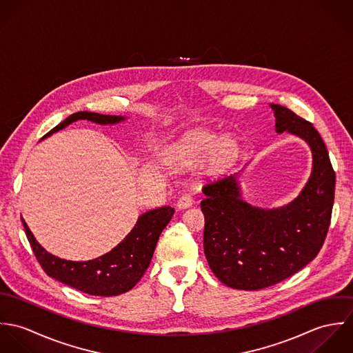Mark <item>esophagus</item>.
Masks as SVG:
<instances>
[{"label":"esophagus","instance_id":"34e87169","mask_svg":"<svg viewBox=\"0 0 353 353\" xmlns=\"http://www.w3.org/2000/svg\"><path fill=\"white\" fill-rule=\"evenodd\" d=\"M193 197L190 196V194H183L178 202H176V206L179 208V209H186V208H189V206H192L193 205Z\"/></svg>","mask_w":353,"mask_h":353}]
</instances>
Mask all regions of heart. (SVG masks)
<instances>
[{"label": "heart", "mask_w": 353, "mask_h": 353, "mask_svg": "<svg viewBox=\"0 0 353 353\" xmlns=\"http://www.w3.org/2000/svg\"><path fill=\"white\" fill-rule=\"evenodd\" d=\"M213 133L193 134L168 152L167 161L175 167H188L205 159L218 144L221 145L214 152L212 159V170L220 172L230 167L238 156V145L234 140H224Z\"/></svg>", "instance_id": "1"}]
</instances>
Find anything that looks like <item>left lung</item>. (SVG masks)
Masks as SVG:
<instances>
[{
  "label": "left lung",
  "instance_id": "left-lung-1",
  "mask_svg": "<svg viewBox=\"0 0 353 353\" xmlns=\"http://www.w3.org/2000/svg\"><path fill=\"white\" fill-rule=\"evenodd\" d=\"M270 105L276 130L311 147L312 172L295 201L270 210L242 201L235 175L202 186L205 256L214 276L235 290H262L299 272L321 250L332 219L336 174L322 137L290 108Z\"/></svg>",
  "mask_w": 353,
  "mask_h": 353
}]
</instances>
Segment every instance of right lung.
I'll return each instance as SVG.
<instances>
[{
	"mask_svg": "<svg viewBox=\"0 0 353 353\" xmlns=\"http://www.w3.org/2000/svg\"><path fill=\"white\" fill-rule=\"evenodd\" d=\"M87 119L101 125L118 123L123 117L103 115L98 112L79 111L69 115L59 125L43 136L63 129L74 121ZM174 208L161 206L141 214L130 234L112 250L92 261H66L46 252L34 238L21 219L27 239L38 262L48 276L95 296H115L130 291L144 276L151 263L156 243L164 227L170 223Z\"/></svg>",
	"mask_w": 353,
	"mask_h": 353,
	"instance_id": "obj_1",
	"label": "right lung"
}]
</instances>
